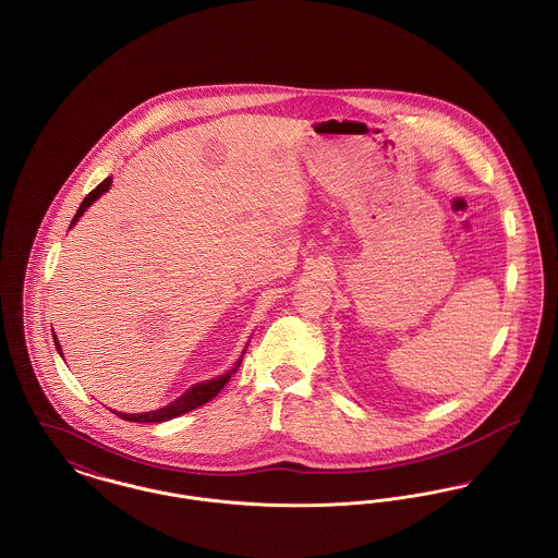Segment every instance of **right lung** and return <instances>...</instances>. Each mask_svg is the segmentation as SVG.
<instances>
[{
	"mask_svg": "<svg viewBox=\"0 0 558 558\" xmlns=\"http://www.w3.org/2000/svg\"><path fill=\"white\" fill-rule=\"evenodd\" d=\"M110 184H112V175H108L107 180L102 182V184H98V186L94 187L85 198H83V203L80 205V209L75 213V217H73V221H71V226H69V230L80 221L81 215L87 211L105 192L110 190ZM53 337V345H56V351L60 353V357L64 360V355H62V347H60V341L56 339V335ZM244 353V351H242ZM240 362H242V357H240L239 362L230 368V371L223 372V374H219V376H215L211 380H203V383H196V385H192L190 389H187L184 396H180V398L175 399V401H171L169 405H165V408H159V410H153V412H142V414H128V412H117V410H112L119 418H123V421H130V423H165V421H171V418H175V416H182V414H186L190 410H194V408H198V405H203V403H207V401H211L223 387H226V383L230 380V376L236 372V368L240 366Z\"/></svg>",
	"mask_w": 558,
	"mask_h": 558,
	"instance_id": "1",
	"label": "right lung"
}]
</instances>
